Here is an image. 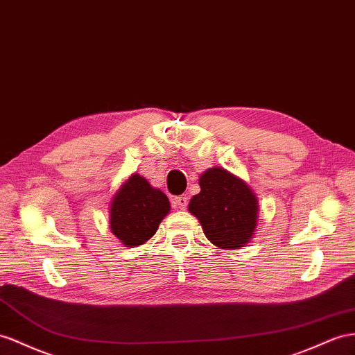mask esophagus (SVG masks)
I'll use <instances>...</instances> for the list:
<instances>
[{
    "label": "esophagus",
    "mask_w": 355,
    "mask_h": 355,
    "mask_svg": "<svg viewBox=\"0 0 355 355\" xmlns=\"http://www.w3.org/2000/svg\"><path fill=\"white\" fill-rule=\"evenodd\" d=\"M187 202H189V199L186 195H180V196L174 198V204L177 208H180V210H184V208L187 207Z\"/></svg>",
    "instance_id": "esophagus-1"
}]
</instances>
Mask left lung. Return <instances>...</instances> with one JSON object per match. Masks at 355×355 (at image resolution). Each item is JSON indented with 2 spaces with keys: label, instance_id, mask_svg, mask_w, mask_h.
<instances>
[{
  "label": "left lung",
  "instance_id": "obj_1",
  "mask_svg": "<svg viewBox=\"0 0 355 355\" xmlns=\"http://www.w3.org/2000/svg\"><path fill=\"white\" fill-rule=\"evenodd\" d=\"M189 211L201 222L205 237L220 249L243 248L258 220V201L249 186L222 168L205 171Z\"/></svg>",
  "mask_w": 355,
  "mask_h": 355
}]
</instances>
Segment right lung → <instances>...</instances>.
I'll use <instances>...</instances> for the list:
<instances>
[{"mask_svg":"<svg viewBox=\"0 0 355 355\" xmlns=\"http://www.w3.org/2000/svg\"><path fill=\"white\" fill-rule=\"evenodd\" d=\"M166 195L141 175H132L118 190L111 204V231L129 248L141 246L156 234L169 213Z\"/></svg>","mask_w":355,"mask_h":355,"instance_id":"right-lung-1","label":"right lung"}]
</instances>
